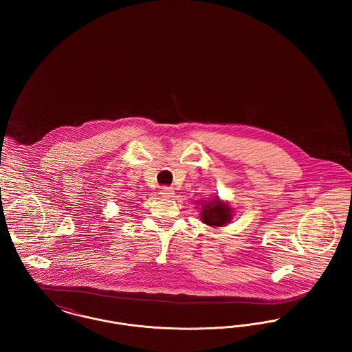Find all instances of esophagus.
<instances>
[{"label": "esophagus", "mask_w": 352, "mask_h": 352, "mask_svg": "<svg viewBox=\"0 0 352 352\" xmlns=\"http://www.w3.org/2000/svg\"><path fill=\"white\" fill-rule=\"evenodd\" d=\"M162 197L165 198H173L174 197V190L171 187H162L161 192H160Z\"/></svg>", "instance_id": "1"}]
</instances>
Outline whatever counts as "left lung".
I'll use <instances>...</instances> for the list:
<instances>
[{
    "mask_svg": "<svg viewBox=\"0 0 352 352\" xmlns=\"http://www.w3.org/2000/svg\"><path fill=\"white\" fill-rule=\"evenodd\" d=\"M201 221L210 227H223L232 219V208L219 197L212 201H201Z\"/></svg>",
    "mask_w": 352,
    "mask_h": 352,
    "instance_id": "1",
    "label": "left lung"
}]
</instances>
